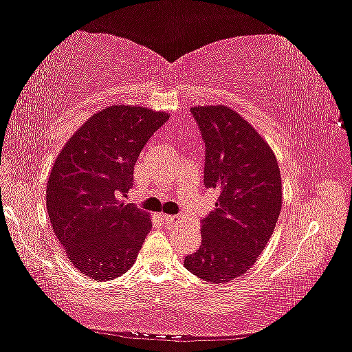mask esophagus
<instances>
[{
	"label": "esophagus",
	"mask_w": 352,
	"mask_h": 352,
	"mask_svg": "<svg viewBox=\"0 0 352 352\" xmlns=\"http://www.w3.org/2000/svg\"><path fill=\"white\" fill-rule=\"evenodd\" d=\"M162 219L164 220L166 223H175V222H178L180 216H172V214H162Z\"/></svg>",
	"instance_id": "obj_1"
}]
</instances>
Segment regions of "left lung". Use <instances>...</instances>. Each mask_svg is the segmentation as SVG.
Instances as JSON below:
<instances>
[{"mask_svg": "<svg viewBox=\"0 0 352 352\" xmlns=\"http://www.w3.org/2000/svg\"><path fill=\"white\" fill-rule=\"evenodd\" d=\"M190 113L206 147L205 186L219 197L201 220V243L184 267L206 283L223 284L252 269L275 231L281 172L269 142L233 109L195 105Z\"/></svg>", "mask_w": 352, "mask_h": 352, "instance_id": "1", "label": "left lung"}]
</instances>
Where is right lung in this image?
<instances>
[{
    "label": "right lung",
    "instance_id": "obj_1",
    "mask_svg": "<svg viewBox=\"0 0 352 352\" xmlns=\"http://www.w3.org/2000/svg\"><path fill=\"white\" fill-rule=\"evenodd\" d=\"M166 111L111 105L91 115L57 155L46 184L52 230L77 270L96 281L126 273L136 261L152 220L124 204L133 168Z\"/></svg>",
    "mask_w": 352,
    "mask_h": 352
}]
</instances>
